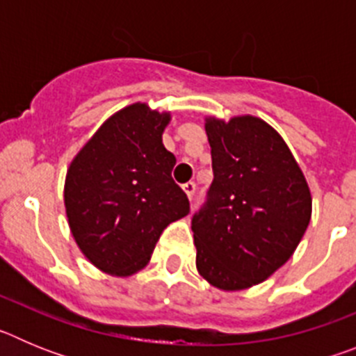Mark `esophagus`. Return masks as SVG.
Wrapping results in <instances>:
<instances>
[{
    "label": "esophagus",
    "instance_id": "esophagus-1",
    "mask_svg": "<svg viewBox=\"0 0 356 356\" xmlns=\"http://www.w3.org/2000/svg\"><path fill=\"white\" fill-rule=\"evenodd\" d=\"M184 193L187 194L188 200H193L194 193H196V184H194V181H187V184L184 185Z\"/></svg>",
    "mask_w": 356,
    "mask_h": 356
}]
</instances>
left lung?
Masks as SVG:
<instances>
[{
    "label": "left lung",
    "instance_id": "1",
    "mask_svg": "<svg viewBox=\"0 0 356 356\" xmlns=\"http://www.w3.org/2000/svg\"><path fill=\"white\" fill-rule=\"evenodd\" d=\"M213 181L193 219L196 269L235 292L284 266L312 217V194L284 137L257 115L205 118Z\"/></svg>",
    "mask_w": 356,
    "mask_h": 356
}]
</instances>
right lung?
Instances as JSON below:
<instances>
[{"label": "right lung", "instance_id": "1", "mask_svg": "<svg viewBox=\"0 0 356 356\" xmlns=\"http://www.w3.org/2000/svg\"><path fill=\"white\" fill-rule=\"evenodd\" d=\"M171 112L131 103L110 115L71 160L64 184L69 228L85 259L128 278L149 264L163 228L188 213L171 178L162 134Z\"/></svg>", "mask_w": 356, "mask_h": 356}]
</instances>
